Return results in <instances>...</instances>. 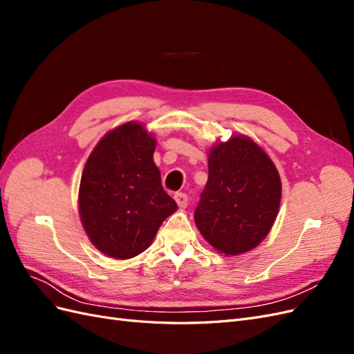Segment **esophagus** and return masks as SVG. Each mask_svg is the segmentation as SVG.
<instances>
[{
  "instance_id": "34e87169",
  "label": "esophagus",
  "mask_w": 354,
  "mask_h": 354,
  "mask_svg": "<svg viewBox=\"0 0 354 354\" xmlns=\"http://www.w3.org/2000/svg\"><path fill=\"white\" fill-rule=\"evenodd\" d=\"M174 199L177 202V205L180 208H186L187 207V202H189V198L186 194H183V192H178V194L174 195Z\"/></svg>"
}]
</instances>
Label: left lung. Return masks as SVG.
I'll return each instance as SVG.
<instances>
[{
	"label": "left lung",
	"mask_w": 354,
	"mask_h": 354,
	"mask_svg": "<svg viewBox=\"0 0 354 354\" xmlns=\"http://www.w3.org/2000/svg\"><path fill=\"white\" fill-rule=\"evenodd\" d=\"M281 177L272 159L245 136L214 146L195 223L217 251L238 255L270 232L281 205Z\"/></svg>",
	"instance_id": "1"
}]
</instances>
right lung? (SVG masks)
Instances as JSON below:
<instances>
[{"label":"right lung","mask_w":354,"mask_h":354,"mask_svg":"<svg viewBox=\"0 0 354 354\" xmlns=\"http://www.w3.org/2000/svg\"><path fill=\"white\" fill-rule=\"evenodd\" d=\"M155 138L138 122L106 134L84 167L80 216L91 243L112 259L143 252L177 209L153 162Z\"/></svg>","instance_id":"obj_1"}]
</instances>
